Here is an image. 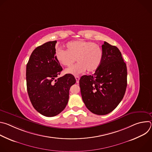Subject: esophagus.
<instances>
[{
  "label": "esophagus",
  "mask_w": 152,
  "mask_h": 152,
  "mask_svg": "<svg viewBox=\"0 0 152 152\" xmlns=\"http://www.w3.org/2000/svg\"><path fill=\"white\" fill-rule=\"evenodd\" d=\"M75 79H76V82H77V83H78V82H79V81L80 77H79V76H76V77H75Z\"/></svg>",
  "instance_id": "1"
}]
</instances>
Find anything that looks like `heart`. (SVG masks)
I'll return each instance as SVG.
<instances>
[{
	"instance_id": "b5f03b06",
	"label": "heart",
	"mask_w": 152,
	"mask_h": 152,
	"mask_svg": "<svg viewBox=\"0 0 152 152\" xmlns=\"http://www.w3.org/2000/svg\"><path fill=\"white\" fill-rule=\"evenodd\" d=\"M67 50L59 48L55 53L57 61L62 66L71 67L76 61L74 66L66 70V73L78 75L87 70L93 72L96 70L101 64L103 52L101 48L91 41L76 40L67 43Z\"/></svg>"
}]
</instances>
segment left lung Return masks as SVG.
Instances as JSON below:
<instances>
[{"mask_svg": "<svg viewBox=\"0 0 152 152\" xmlns=\"http://www.w3.org/2000/svg\"><path fill=\"white\" fill-rule=\"evenodd\" d=\"M99 68L92 75L82 76L79 85L82 100L93 114L112 112L123 99L127 87V67L119 49L104 41Z\"/></svg>", "mask_w": 152, "mask_h": 152, "instance_id": "obj_1", "label": "left lung"}]
</instances>
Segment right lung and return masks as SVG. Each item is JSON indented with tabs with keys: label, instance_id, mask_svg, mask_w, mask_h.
Wrapping results in <instances>:
<instances>
[{
	"label": "right lung",
	"instance_id": "1",
	"mask_svg": "<svg viewBox=\"0 0 152 152\" xmlns=\"http://www.w3.org/2000/svg\"><path fill=\"white\" fill-rule=\"evenodd\" d=\"M56 41L37 47L26 66V85L34 107L46 117H54L66 107L71 86L76 83L73 75L58 77L62 69L55 57Z\"/></svg>",
	"mask_w": 152,
	"mask_h": 152
}]
</instances>
